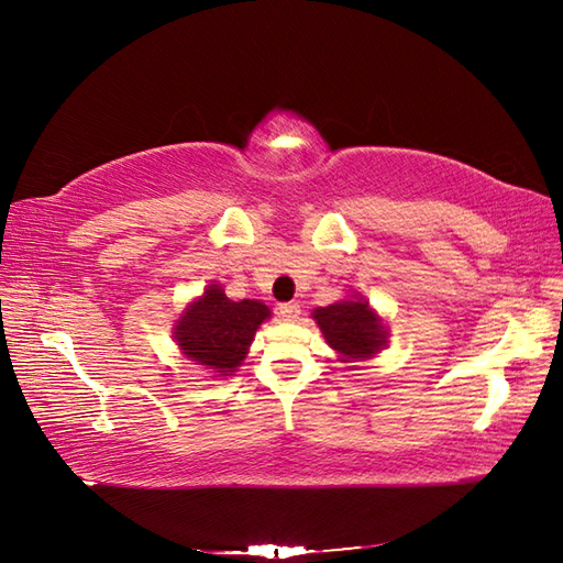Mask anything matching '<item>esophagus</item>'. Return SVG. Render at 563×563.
<instances>
[{"label": "esophagus", "instance_id": "1", "mask_svg": "<svg viewBox=\"0 0 563 563\" xmlns=\"http://www.w3.org/2000/svg\"><path fill=\"white\" fill-rule=\"evenodd\" d=\"M278 314H280L285 321L300 319V305H297V302H283V305L278 307Z\"/></svg>", "mask_w": 563, "mask_h": 563}]
</instances>
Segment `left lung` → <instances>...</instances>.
<instances>
[{"label": "left lung", "instance_id": "obj_1", "mask_svg": "<svg viewBox=\"0 0 563 563\" xmlns=\"http://www.w3.org/2000/svg\"><path fill=\"white\" fill-rule=\"evenodd\" d=\"M312 317L331 349L349 361L375 355L387 343L385 327L365 300H343L319 307Z\"/></svg>", "mask_w": 563, "mask_h": 563}]
</instances>
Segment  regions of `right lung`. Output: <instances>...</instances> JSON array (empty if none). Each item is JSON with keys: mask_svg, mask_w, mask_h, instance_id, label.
<instances>
[{"mask_svg": "<svg viewBox=\"0 0 563 563\" xmlns=\"http://www.w3.org/2000/svg\"><path fill=\"white\" fill-rule=\"evenodd\" d=\"M268 317V307L258 300L232 302L220 285H210L200 300L186 307L174 336L196 365L230 375L242 365L256 329Z\"/></svg>", "mask_w": 563, "mask_h": 563, "instance_id": "right-lung-1", "label": "right lung"}]
</instances>
